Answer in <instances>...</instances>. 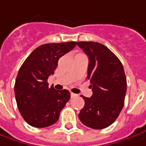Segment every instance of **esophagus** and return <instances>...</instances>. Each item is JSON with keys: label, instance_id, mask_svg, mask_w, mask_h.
Here are the masks:
<instances>
[{"label": "esophagus", "instance_id": "esophagus-1", "mask_svg": "<svg viewBox=\"0 0 146 146\" xmlns=\"http://www.w3.org/2000/svg\"><path fill=\"white\" fill-rule=\"evenodd\" d=\"M70 95H71V98H76V97H77V96H78L77 94H73V93H71V94H70Z\"/></svg>", "mask_w": 146, "mask_h": 146}]
</instances>
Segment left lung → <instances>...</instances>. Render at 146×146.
Returning a JSON list of instances; mask_svg holds the SVG:
<instances>
[{"instance_id":"left-lung-1","label":"left lung","mask_w":146,"mask_h":146,"mask_svg":"<svg viewBox=\"0 0 146 146\" xmlns=\"http://www.w3.org/2000/svg\"><path fill=\"white\" fill-rule=\"evenodd\" d=\"M77 45L89 57L88 76L91 98L81 96L85 106L78 114L81 122L94 129L110 126L124 106L126 77L117 56L106 46L98 42L80 41Z\"/></svg>"}]
</instances>
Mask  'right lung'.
<instances>
[{"mask_svg": "<svg viewBox=\"0 0 146 146\" xmlns=\"http://www.w3.org/2000/svg\"><path fill=\"white\" fill-rule=\"evenodd\" d=\"M75 41L44 44L35 48L24 61L15 81L18 110L31 126L44 128L59 119L61 110L70 99L67 90L48 87V77L54 73L58 60L71 51Z\"/></svg>", "mask_w": 146, "mask_h": 146, "instance_id": "add662e5", "label": "right lung"}]
</instances>
